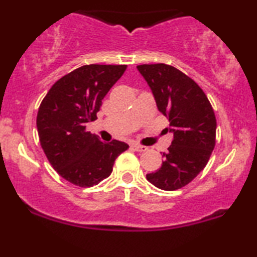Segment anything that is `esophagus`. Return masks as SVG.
<instances>
[{"mask_svg":"<svg viewBox=\"0 0 257 257\" xmlns=\"http://www.w3.org/2000/svg\"><path fill=\"white\" fill-rule=\"evenodd\" d=\"M131 146H132L133 149H135L136 151H138V152H144V151H146V150H147V147H146V146L140 145V144H137V143H133Z\"/></svg>","mask_w":257,"mask_h":257,"instance_id":"obj_1","label":"esophagus"}]
</instances>
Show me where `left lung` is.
Here are the masks:
<instances>
[{
  "label": "left lung",
  "instance_id": "obj_1",
  "mask_svg": "<svg viewBox=\"0 0 257 257\" xmlns=\"http://www.w3.org/2000/svg\"><path fill=\"white\" fill-rule=\"evenodd\" d=\"M137 69L173 133L172 145L163 153V165L146 179L164 191H175L188 185L208 163L215 146V114L201 87L174 66L158 63Z\"/></svg>",
  "mask_w": 257,
  "mask_h": 257
}]
</instances>
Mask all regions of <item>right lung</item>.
Returning a JSON list of instances; mask_svg holds the SVG:
<instances>
[{
	"label": "right lung",
	"mask_w": 257,
	"mask_h": 257,
	"mask_svg": "<svg viewBox=\"0 0 257 257\" xmlns=\"http://www.w3.org/2000/svg\"><path fill=\"white\" fill-rule=\"evenodd\" d=\"M126 65H83L58 79L37 113L40 143L54 170L71 184L92 187L110 177L114 160L127 144L103 143L86 131L97 119L101 100L120 78Z\"/></svg>",
	"instance_id": "obj_1"
}]
</instances>
